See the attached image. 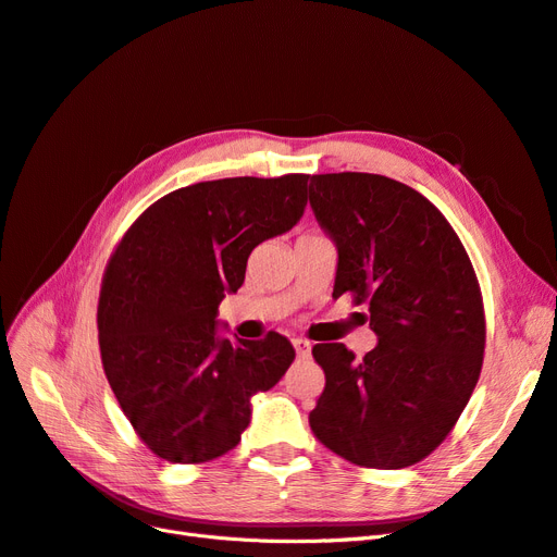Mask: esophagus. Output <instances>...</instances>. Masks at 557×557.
Returning <instances> with one entry per match:
<instances>
[{"label":"esophagus","instance_id":"obj_1","mask_svg":"<svg viewBox=\"0 0 557 557\" xmlns=\"http://www.w3.org/2000/svg\"><path fill=\"white\" fill-rule=\"evenodd\" d=\"M293 346H295V352H297V358H309L311 356V344L307 342V339H295L293 342Z\"/></svg>","mask_w":557,"mask_h":557}]
</instances>
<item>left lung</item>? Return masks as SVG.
I'll return each mask as SVG.
<instances>
[{
    "label": "left lung",
    "instance_id": "left-lung-1",
    "mask_svg": "<svg viewBox=\"0 0 557 557\" xmlns=\"http://www.w3.org/2000/svg\"><path fill=\"white\" fill-rule=\"evenodd\" d=\"M318 223L339 250L332 297L369 307L379 336L362 360L315 344L325 372L309 425L369 469L420 462L458 423L485 350L481 285L458 234L428 197L379 174L311 176Z\"/></svg>",
    "mask_w": 557,
    "mask_h": 557
}]
</instances>
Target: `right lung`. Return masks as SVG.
<instances>
[{
	"instance_id": "add662e5",
	"label": "right lung",
	"mask_w": 557,
	"mask_h": 557,
	"mask_svg": "<svg viewBox=\"0 0 557 557\" xmlns=\"http://www.w3.org/2000/svg\"><path fill=\"white\" fill-rule=\"evenodd\" d=\"M309 174L237 176L178 188L134 221L107 262L97 305L102 367L129 425L158 458L201 465L242 442L250 397L295 360L278 332L218 339L250 250L288 232Z\"/></svg>"
}]
</instances>
